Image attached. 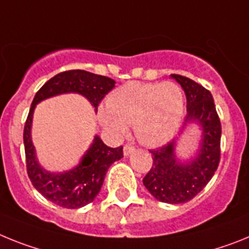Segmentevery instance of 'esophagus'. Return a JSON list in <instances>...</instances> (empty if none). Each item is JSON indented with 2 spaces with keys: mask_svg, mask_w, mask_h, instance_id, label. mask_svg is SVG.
I'll return each mask as SVG.
<instances>
[{
  "mask_svg": "<svg viewBox=\"0 0 249 249\" xmlns=\"http://www.w3.org/2000/svg\"><path fill=\"white\" fill-rule=\"evenodd\" d=\"M133 151H135V148L133 145H125L124 146V155L131 154Z\"/></svg>",
  "mask_w": 249,
  "mask_h": 249,
  "instance_id": "esophagus-1",
  "label": "esophagus"
}]
</instances>
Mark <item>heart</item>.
<instances>
[{"instance_id":"b5f03b06","label":"heart","mask_w":249,"mask_h":249,"mask_svg":"<svg viewBox=\"0 0 249 249\" xmlns=\"http://www.w3.org/2000/svg\"><path fill=\"white\" fill-rule=\"evenodd\" d=\"M184 114V94L180 86L170 81L124 84L98 110L99 122L111 135L124 137L133 124L138 139L149 146L169 142Z\"/></svg>"}]
</instances>
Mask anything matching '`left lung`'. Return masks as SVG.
<instances>
[{
	"label": "left lung",
	"instance_id": "8db88e82",
	"mask_svg": "<svg viewBox=\"0 0 249 249\" xmlns=\"http://www.w3.org/2000/svg\"><path fill=\"white\" fill-rule=\"evenodd\" d=\"M183 88L187 98L184 127L196 124L202 127V142L194 159L180 161L176 155L177 140L150 150L153 165L142 183L151 196L163 203L180 204L193 199L214 176L220 159L219 116L211 91L189 77L172 73Z\"/></svg>",
	"mask_w": 249,
	"mask_h": 249
}]
</instances>
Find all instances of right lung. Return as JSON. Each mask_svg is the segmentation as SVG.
<instances>
[{
  "mask_svg": "<svg viewBox=\"0 0 249 249\" xmlns=\"http://www.w3.org/2000/svg\"><path fill=\"white\" fill-rule=\"evenodd\" d=\"M115 81L85 70L60 72L45 83L36 92L23 129L26 166L32 185L50 202L62 208L76 209L91 203L98 196L109 166L124 157L123 146L110 148L95 135L92 144L75 168L62 173H51L38 164L32 144L31 126L35 107L40 101L66 92H76L88 99L98 111L104 96L112 90Z\"/></svg>",
  "mask_w": 249,
  "mask_h": 249,
  "instance_id": "1",
  "label": "right lung"
}]
</instances>
